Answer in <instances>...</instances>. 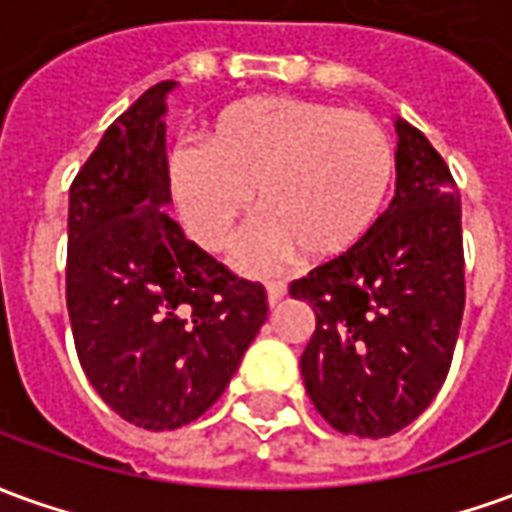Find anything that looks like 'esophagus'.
<instances>
[{"label":"esophagus","instance_id":"1","mask_svg":"<svg viewBox=\"0 0 512 512\" xmlns=\"http://www.w3.org/2000/svg\"><path fill=\"white\" fill-rule=\"evenodd\" d=\"M266 293H268V305H277L285 299V293H288V285L280 280H271L266 282Z\"/></svg>","mask_w":512,"mask_h":512}]
</instances>
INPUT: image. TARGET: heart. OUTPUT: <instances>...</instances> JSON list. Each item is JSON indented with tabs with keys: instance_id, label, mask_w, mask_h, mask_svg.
Segmentation results:
<instances>
[{
	"instance_id": "obj_1",
	"label": "heart",
	"mask_w": 512,
	"mask_h": 512,
	"mask_svg": "<svg viewBox=\"0 0 512 512\" xmlns=\"http://www.w3.org/2000/svg\"><path fill=\"white\" fill-rule=\"evenodd\" d=\"M393 180V146L366 113L299 96H249L210 121L205 146H177L169 194L207 252H227L252 213L266 221L241 249L263 268L302 252L330 263L366 241Z\"/></svg>"
}]
</instances>
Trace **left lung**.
<instances>
[{"label": "left lung", "instance_id": "obj_1", "mask_svg": "<svg viewBox=\"0 0 512 512\" xmlns=\"http://www.w3.org/2000/svg\"><path fill=\"white\" fill-rule=\"evenodd\" d=\"M396 196L349 255L291 282L316 313L307 396L343 435L385 438L418 418L452 366L466 307L460 194L427 135L396 119Z\"/></svg>", "mask_w": 512, "mask_h": 512}]
</instances>
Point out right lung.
<instances>
[{
	"instance_id": "add662e5",
	"label": "right lung",
	"mask_w": 512,
	"mask_h": 512,
	"mask_svg": "<svg viewBox=\"0 0 512 512\" xmlns=\"http://www.w3.org/2000/svg\"><path fill=\"white\" fill-rule=\"evenodd\" d=\"M171 88L152 85L107 127L69 191L66 305L80 366L110 410L155 432L219 399L268 313L260 282L163 213Z\"/></svg>"
}]
</instances>
